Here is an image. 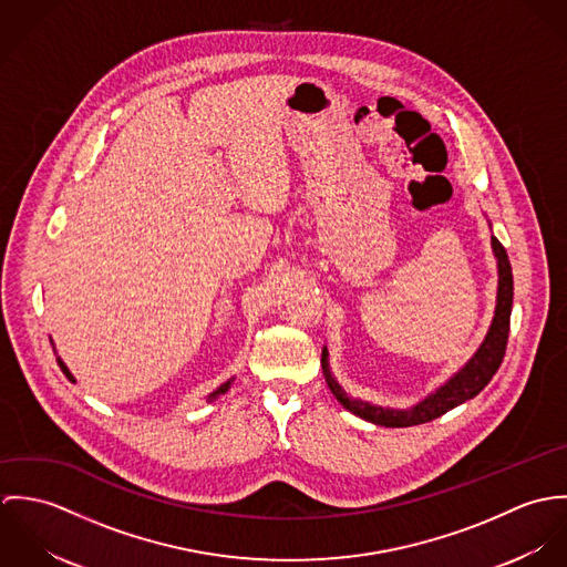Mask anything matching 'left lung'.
<instances>
[{"mask_svg":"<svg viewBox=\"0 0 567 567\" xmlns=\"http://www.w3.org/2000/svg\"><path fill=\"white\" fill-rule=\"evenodd\" d=\"M491 248L497 261V297H495V310H493L491 324L486 329L485 340L481 342L476 353L445 384H441L436 391L425 395L421 402L410 408H389V405H375L364 400L349 398L344 389L336 382L329 367V351L323 347L321 364H323L324 382L342 408H347L351 414L364 421H371L375 425L410 427V425L427 423L445 414L447 410L465 404L467 400H474L485 389L502 364L506 340H508L511 308H513V270H511L508 255L495 236H491Z\"/></svg>","mask_w":567,"mask_h":567,"instance_id":"8db88e82","label":"left lung"}]
</instances>
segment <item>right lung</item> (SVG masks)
<instances>
[{
  "label": "right lung",
  "instance_id": "add662e5",
  "mask_svg": "<svg viewBox=\"0 0 567 567\" xmlns=\"http://www.w3.org/2000/svg\"><path fill=\"white\" fill-rule=\"evenodd\" d=\"M52 344H54V342H52ZM56 360H59V367H61V371H63V373H65V375H68V378H70V380H74V375H72V373H70V369H68V364H65V362H63V360H61V358H59V355H56ZM234 380H236V378H231V380H227V382H225V384H220V386H218V389H216V391H214V393H212V395H209V400H218V398H220V395H225V393H227V391H229V389H231V384H234Z\"/></svg>",
  "mask_w": 567,
  "mask_h": 567
}]
</instances>
